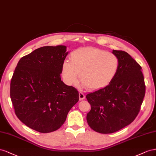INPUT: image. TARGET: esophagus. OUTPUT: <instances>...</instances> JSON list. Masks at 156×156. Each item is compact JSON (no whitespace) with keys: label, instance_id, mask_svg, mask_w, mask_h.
<instances>
[{"label":"esophagus","instance_id":"esophagus-1","mask_svg":"<svg viewBox=\"0 0 156 156\" xmlns=\"http://www.w3.org/2000/svg\"><path fill=\"white\" fill-rule=\"evenodd\" d=\"M85 95H84V94L83 93H82V92H80L79 93V99L80 100V101H82V100H83L84 99H85Z\"/></svg>","mask_w":156,"mask_h":156}]
</instances>
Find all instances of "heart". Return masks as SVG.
Segmentation results:
<instances>
[{
	"instance_id": "1",
	"label": "heart",
	"mask_w": 156,
	"mask_h": 156,
	"mask_svg": "<svg viewBox=\"0 0 156 156\" xmlns=\"http://www.w3.org/2000/svg\"><path fill=\"white\" fill-rule=\"evenodd\" d=\"M70 62L63 61L61 75L69 86L76 84L78 74L83 86L98 90L113 80L119 67L118 57L111 53L95 48H82L74 50Z\"/></svg>"
}]
</instances>
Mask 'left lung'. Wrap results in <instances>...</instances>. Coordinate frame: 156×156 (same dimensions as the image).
I'll return each instance as SVG.
<instances>
[{
    "label": "left lung",
    "mask_w": 156,
    "mask_h": 156,
    "mask_svg": "<svg viewBox=\"0 0 156 156\" xmlns=\"http://www.w3.org/2000/svg\"><path fill=\"white\" fill-rule=\"evenodd\" d=\"M119 67L108 86L86 98L91 105L87 114L89 126L96 132L108 134L129 125L139 114L145 95L141 66L127 52L113 50Z\"/></svg>",
    "instance_id": "obj_1"
}]
</instances>
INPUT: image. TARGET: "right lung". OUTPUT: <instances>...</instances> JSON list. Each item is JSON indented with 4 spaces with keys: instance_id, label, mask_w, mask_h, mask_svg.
<instances>
[{
    "instance_id": "obj_1",
    "label": "right lung",
    "mask_w": 156,
    "mask_h": 156,
    "mask_svg": "<svg viewBox=\"0 0 156 156\" xmlns=\"http://www.w3.org/2000/svg\"><path fill=\"white\" fill-rule=\"evenodd\" d=\"M66 46H44L21 57L10 83L17 117L40 133L56 131L79 100L78 91L61 81Z\"/></svg>"
}]
</instances>
